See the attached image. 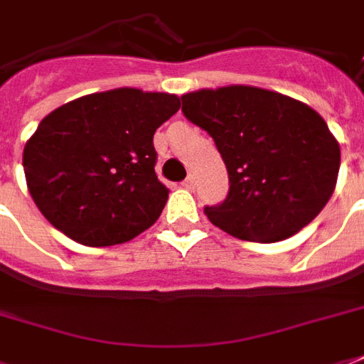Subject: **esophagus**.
Here are the masks:
<instances>
[{"mask_svg":"<svg viewBox=\"0 0 364 364\" xmlns=\"http://www.w3.org/2000/svg\"><path fill=\"white\" fill-rule=\"evenodd\" d=\"M182 186H184L186 190H193V188H196V180H193L192 176H188V178L182 182Z\"/></svg>","mask_w":364,"mask_h":364,"instance_id":"esophagus-1","label":"esophagus"}]
</instances>
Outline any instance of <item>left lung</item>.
<instances>
[{"label": "left lung", "instance_id": "1", "mask_svg": "<svg viewBox=\"0 0 364 364\" xmlns=\"http://www.w3.org/2000/svg\"><path fill=\"white\" fill-rule=\"evenodd\" d=\"M182 112L213 137L227 164L229 196L205 215L232 237L252 242L293 237L336 190L339 143L301 100L227 85L182 95Z\"/></svg>", "mask_w": 364, "mask_h": 364}]
</instances>
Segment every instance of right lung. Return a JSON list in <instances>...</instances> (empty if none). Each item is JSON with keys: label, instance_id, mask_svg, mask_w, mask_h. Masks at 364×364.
I'll return each mask as SVG.
<instances>
[{"label": "right lung", "instance_id": "obj_1", "mask_svg": "<svg viewBox=\"0 0 364 364\" xmlns=\"http://www.w3.org/2000/svg\"><path fill=\"white\" fill-rule=\"evenodd\" d=\"M180 98L122 87L48 114L23 151L26 188L50 225L85 246L132 240L161 217L153 135Z\"/></svg>", "mask_w": 364, "mask_h": 364}]
</instances>
